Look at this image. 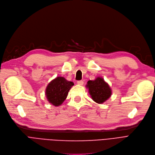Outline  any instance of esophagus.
Masks as SVG:
<instances>
[{"label":"esophagus","mask_w":155,"mask_h":155,"mask_svg":"<svg viewBox=\"0 0 155 155\" xmlns=\"http://www.w3.org/2000/svg\"><path fill=\"white\" fill-rule=\"evenodd\" d=\"M77 84L79 85H84V81H82V80H79V81L77 82Z\"/></svg>","instance_id":"1"}]
</instances>
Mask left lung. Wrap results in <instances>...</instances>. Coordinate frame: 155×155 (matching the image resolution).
Wrapping results in <instances>:
<instances>
[{
	"instance_id": "8db88e82",
	"label": "left lung",
	"mask_w": 155,
	"mask_h": 155,
	"mask_svg": "<svg viewBox=\"0 0 155 155\" xmlns=\"http://www.w3.org/2000/svg\"><path fill=\"white\" fill-rule=\"evenodd\" d=\"M86 87L89 89L92 100L97 103H103L111 96L110 85L101 77H97L94 80H89Z\"/></svg>"
}]
</instances>
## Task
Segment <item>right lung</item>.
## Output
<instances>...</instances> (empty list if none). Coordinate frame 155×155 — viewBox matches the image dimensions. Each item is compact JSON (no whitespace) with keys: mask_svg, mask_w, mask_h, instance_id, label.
I'll return each instance as SVG.
<instances>
[{"mask_svg":"<svg viewBox=\"0 0 155 155\" xmlns=\"http://www.w3.org/2000/svg\"><path fill=\"white\" fill-rule=\"evenodd\" d=\"M73 82L68 81L64 77H58L48 85L45 96L48 101L55 106L61 105L66 99Z\"/></svg>","mask_w":155,"mask_h":155,"instance_id":"add662e5","label":"right lung"}]
</instances>
